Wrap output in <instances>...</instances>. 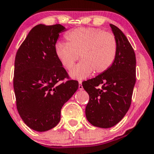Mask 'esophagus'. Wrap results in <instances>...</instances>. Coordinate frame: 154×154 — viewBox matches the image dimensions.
I'll use <instances>...</instances> for the list:
<instances>
[{
  "label": "esophagus",
  "instance_id": "esophagus-1",
  "mask_svg": "<svg viewBox=\"0 0 154 154\" xmlns=\"http://www.w3.org/2000/svg\"><path fill=\"white\" fill-rule=\"evenodd\" d=\"M79 89L80 90H83V86H82V81H79Z\"/></svg>",
  "mask_w": 154,
  "mask_h": 154
}]
</instances>
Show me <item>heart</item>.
<instances>
[{
    "instance_id": "1",
    "label": "heart",
    "mask_w": 154,
    "mask_h": 154,
    "mask_svg": "<svg viewBox=\"0 0 154 154\" xmlns=\"http://www.w3.org/2000/svg\"><path fill=\"white\" fill-rule=\"evenodd\" d=\"M66 43L57 42L55 53L61 64L72 69L78 59L82 61L72 69L69 75L83 79L94 74L106 72L112 65L117 54V41L109 32L93 27H80L65 35Z\"/></svg>"
}]
</instances>
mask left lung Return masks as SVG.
Wrapping results in <instances>:
<instances>
[{
	"instance_id": "8db88e82",
	"label": "left lung",
	"mask_w": 154,
	"mask_h": 154,
	"mask_svg": "<svg viewBox=\"0 0 154 154\" xmlns=\"http://www.w3.org/2000/svg\"><path fill=\"white\" fill-rule=\"evenodd\" d=\"M117 41V54L110 69L82 82L90 99L85 109L93 126L109 128L118 124L128 111L136 83V55L124 33L110 24ZM101 85V88L97 87Z\"/></svg>"
}]
</instances>
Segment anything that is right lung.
Here are the masks:
<instances>
[{
	"instance_id": "1",
	"label": "right lung",
	"mask_w": 154,
	"mask_h": 154,
	"mask_svg": "<svg viewBox=\"0 0 154 154\" xmlns=\"http://www.w3.org/2000/svg\"><path fill=\"white\" fill-rule=\"evenodd\" d=\"M61 24L34 26L16 53L13 87L17 109L29 128L38 132L58 124L61 110L79 88V82H60L68 74L55 53Z\"/></svg>"
}]
</instances>
